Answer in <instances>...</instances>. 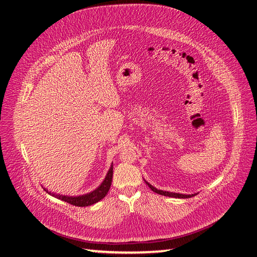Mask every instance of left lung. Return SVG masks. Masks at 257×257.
I'll return each instance as SVG.
<instances>
[{
    "mask_svg": "<svg viewBox=\"0 0 257 257\" xmlns=\"http://www.w3.org/2000/svg\"><path fill=\"white\" fill-rule=\"evenodd\" d=\"M148 183V182H147ZM148 186L151 188L153 192L159 193L161 195H165V196H170V197H178V199H188V197L194 196V194L192 195H186V194H180V193H173V192H167V191H163V190H157L156 188H154L153 186H151L150 183H148Z\"/></svg>",
    "mask_w": 257,
    "mask_h": 257,
    "instance_id": "8db88e82",
    "label": "left lung"
}]
</instances>
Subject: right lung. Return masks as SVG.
I'll list each match as a JSON object with an SVG mask.
<instances>
[{
  "mask_svg": "<svg viewBox=\"0 0 257 257\" xmlns=\"http://www.w3.org/2000/svg\"><path fill=\"white\" fill-rule=\"evenodd\" d=\"M111 179H113V165L110 166L108 173L106 175V178H105L104 181L101 183V186L97 189H95L94 191H92L91 193L80 195V196H66V195H60V194H54V193L48 192L47 190H45V191H47L49 194L57 197V199L71 204V205L84 207V206H90V205H92V204H94L98 201H101L102 199H104L105 195L107 194L108 190L110 188Z\"/></svg>",
  "mask_w": 257,
  "mask_h": 257,
  "instance_id": "obj_1",
  "label": "right lung"
}]
</instances>
